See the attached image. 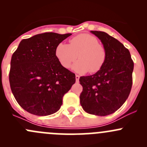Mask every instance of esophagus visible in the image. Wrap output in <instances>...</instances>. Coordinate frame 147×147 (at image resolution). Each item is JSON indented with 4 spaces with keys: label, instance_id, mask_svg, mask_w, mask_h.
<instances>
[{
    "label": "esophagus",
    "instance_id": "esophagus-1",
    "mask_svg": "<svg viewBox=\"0 0 147 147\" xmlns=\"http://www.w3.org/2000/svg\"><path fill=\"white\" fill-rule=\"evenodd\" d=\"M75 79H76V82H79V80H80V76L79 75H75Z\"/></svg>",
    "mask_w": 147,
    "mask_h": 147
}]
</instances>
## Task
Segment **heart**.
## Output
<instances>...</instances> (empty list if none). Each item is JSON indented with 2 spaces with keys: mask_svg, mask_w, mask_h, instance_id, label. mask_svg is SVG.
<instances>
[{
  "mask_svg": "<svg viewBox=\"0 0 147 147\" xmlns=\"http://www.w3.org/2000/svg\"><path fill=\"white\" fill-rule=\"evenodd\" d=\"M69 45L60 42L55 51V57L65 68H69L72 63V69L80 73H91L100 71L106 60V50L98 40L90 34L83 33L69 40Z\"/></svg>",
  "mask_w": 147,
  "mask_h": 147,
  "instance_id": "b5f03b06",
  "label": "heart"
}]
</instances>
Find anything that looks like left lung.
<instances>
[{
	"instance_id": "left-lung-1",
	"label": "left lung",
	"mask_w": 147,
	"mask_h": 147,
	"mask_svg": "<svg viewBox=\"0 0 147 147\" xmlns=\"http://www.w3.org/2000/svg\"><path fill=\"white\" fill-rule=\"evenodd\" d=\"M101 40L106 60L100 71L80 78L82 92L80 105L86 112L107 116L116 112L125 102L132 86L134 62L122 43L102 31H91Z\"/></svg>"
}]
</instances>
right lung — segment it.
Wrapping results in <instances>:
<instances>
[{"label":"right lung","instance_id":"right-lung-1","mask_svg":"<svg viewBox=\"0 0 147 147\" xmlns=\"http://www.w3.org/2000/svg\"><path fill=\"white\" fill-rule=\"evenodd\" d=\"M71 33L45 32L23 39L10 61V89L20 107L29 113H55L63 97L75 82V75L63 67L55 51Z\"/></svg>","mask_w":147,"mask_h":147}]
</instances>
